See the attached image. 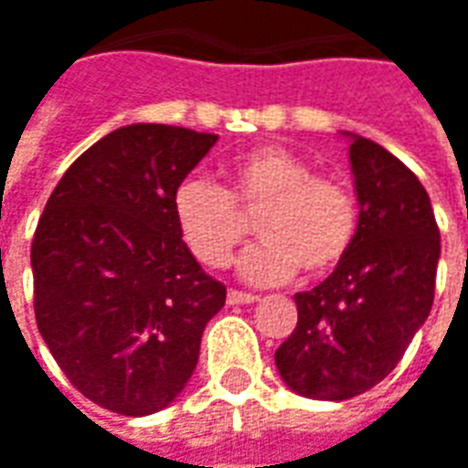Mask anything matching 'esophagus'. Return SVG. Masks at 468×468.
Listing matches in <instances>:
<instances>
[{"label":"esophagus","instance_id":"34e87169","mask_svg":"<svg viewBox=\"0 0 468 468\" xmlns=\"http://www.w3.org/2000/svg\"><path fill=\"white\" fill-rule=\"evenodd\" d=\"M258 302L256 293H245V291H238V289H230L228 291V303H253Z\"/></svg>","mask_w":468,"mask_h":468}]
</instances>
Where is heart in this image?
<instances>
[{
    "mask_svg": "<svg viewBox=\"0 0 468 468\" xmlns=\"http://www.w3.org/2000/svg\"><path fill=\"white\" fill-rule=\"evenodd\" d=\"M179 235L202 266L225 268L256 220L263 238L240 261L253 283H281L296 273L335 271L357 238V200L342 182L316 175L314 165L283 146L240 156L228 187L189 177L172 195Z\"/></svg>",
    "mask_w": 468,
    "mask_h": 468,
    "instance_id": "obj_1",
    "label": "heart"
}]
</instances>
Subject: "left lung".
Segmentation results:
<instances>
[{
	"instance_id": "1",
	"label": "left lung",
	"mask_w": 468,
	"mask_h": 468,
	"mask_svg": "<svg viewBox=\"0 0 468 468\" xmlns=\"http://www.w3.org/2000/svg\"><path fill=\"white\" fill-rule=\"evenodd\" d=\"M357 238L319 286L293 296L299 322L276 349L293 393L347 400L385 380L428 319L441 233L428 192L380 144L349 133Z\"/></svg>"
}]
</instances>
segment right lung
Wrapping results in <instances>:
<instances>
[{
  "instance_id": "add662e5",
  "label": "right lung",
  "mask_w": 468,
  "mask_h": 468,
  "mask_svg": "<svg viewBox=\"0 0 468 468\" xmlns=\"http://www.w3.org/2000/svg\"><path fill=\"white\" fill-rule=\"evenodd\" d=\"M218 142L132 123L68 166L32 240L35 319L78 393L121 416L172 403L225 286L179 235L172 195Z\"/></svg>"
}]
</instances>
